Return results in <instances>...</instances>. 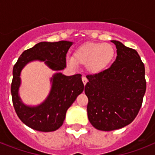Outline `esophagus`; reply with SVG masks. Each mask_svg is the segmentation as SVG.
<instances>
[{
    "instance_id": "1",
    "label": "esophagus",
    "mask_w": 155,
    "mask_h": 155,
    "mask_svg": "<svg viewBox=\"0 0 155 155\" xmlns=\"http://www.w3.org/2000/svg\"><path fill=\"white\" fill-rule=\"evenodd\" d=\"M82 81H83V83H84V84H87V77H86V76H83L82 77Z\"/></svg>"
}]
</instances>
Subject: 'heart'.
Returning a JSON list of instances; mask_svg holds the SVG:
<instances>
[{
	"label": "heart",
	"mask_w": 155,
	"mask_h": 155,
	"mask_svg": "<svg viewBox=\"0 0 155 155\" xmlns=\"http://www.w3.org/2000/svg\"><path fill=\"white\" fill-rule=\"evenodd\" d=\"M115 55L114 48L108 43L86 42L78 47L73 57H67V63L71 68L77 67L78 63L86 65L91 73H100L105 70L113 62Z\"/></svg>",
	"instance_id": "b5f03b06"
}]
</instances>
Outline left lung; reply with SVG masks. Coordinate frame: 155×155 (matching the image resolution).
<instances>
[{"instance_id": "obj_1", "label": "left lung", "mask_w": 155, "mask_h": 155, "mask_svg": "<svg viewBox=\"0 0 155 155\" xmlns=\"http://www.w3.org/2000/svg\"><path fill=\"white\" fill-rule=\"evenodd\" d=\"M117 58L108 69L87 75V117L96 129L111 131L134 120L142 106L147 82L144 63L135 50L113 40Z\"/></svg>"}]
</instances>
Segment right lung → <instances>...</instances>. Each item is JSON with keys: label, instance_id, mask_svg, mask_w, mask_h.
<instances>
[{"label": "right lung", "instance_id": "obj_1", "mask_svg": "<svg viewBox=\"0 0 155 155\" xmlns=\"http://www.w3.org/2000/svg\"><path fill=\"white\" fill-rule=\"evenodd\" d=\"M72 45L68 41L42 42L26 50L13 66L11 84L12 101L17 115L25 125L41 132H51L63 125L68 108L84 91V85L80 74L66 76L55 73L51 78V89L47 99L38 106H27L21 101L18 90L21 71L31 61H44L54 71L66 68V54Z\"/></svg>", "mask_w": 155, "mask_h": 155}]
</instances>
